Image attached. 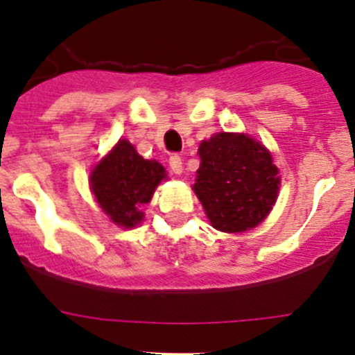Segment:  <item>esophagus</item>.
<instances>
[{"mask_svg":"<svg viewBox=\"0 0 355 355\" xmlns=\"http://www.w3.org/2000/svg\"><path fill=\"white\" fill-rule=\"evenodd\" d=\"M168 163H170V168L173 170V173L180 175L182 170H184V159H182L180 155H171Z\"/></svg>","mask_w":355,"mask_h":355,"instance_id":"esophagus-1","label":"esophagus"}]
</instances>
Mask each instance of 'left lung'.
Masks as SVG:
<instances>
[{
	"instance_id": "8db88e82",
	"label": "left lung",
	"mask_w": 355,
	"mask_h": 355,
	"mask_svg": "<svg viewBox=\"0 0 355 355\" xmlns=\"http://www.w3.org/2000/svg\"><path fill=\"white\" fill-rule=\"evenodd\" d=\"M194 191L216 230L245 232L277 200L280 177L268 149L244 134H216L199 146Z\"/></svg>"
}]
</instances>
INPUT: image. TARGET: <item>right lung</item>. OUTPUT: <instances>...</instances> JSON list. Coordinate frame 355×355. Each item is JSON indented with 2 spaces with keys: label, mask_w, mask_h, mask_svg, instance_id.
<instances>
[{
  "label": "right lung",
  "mask_w": 355,
  "mask_h": 355,
  "mask_svg": "<svg viewBox=\"0 0 355 355\" xmlns=\"http://www.w3.org/2000/svg\"><path fill=\"white\" fill-rule=\"evenodd\" d=\"M164 177V168L157 161L144 159L130 142L120 141L94 168L91 189L110 220L130 228L142 221V204L151 200Z\"/></svg>",
  "instance_id": "right-lung-1"
}]
</instances>
